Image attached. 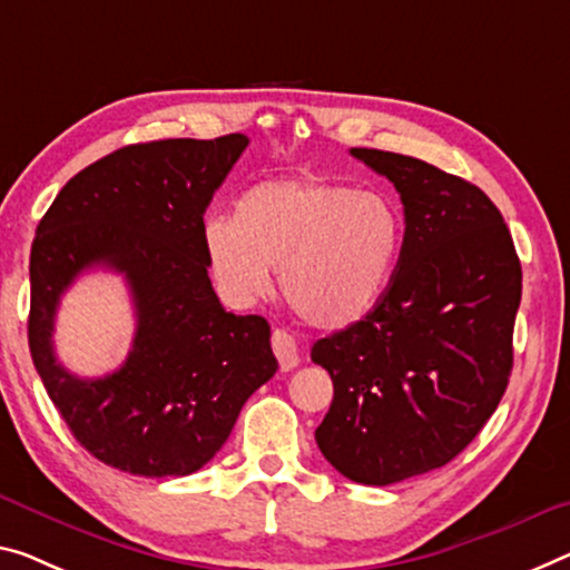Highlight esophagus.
I'll use <instances>...</instances> for the list:
<instances>
[{"mask_svg": "<svg viewBox=\"0 0 570 570\" xmlns=\"http://www.w3.org/2000/svg\"><path fill=\"white\" fill-rule=\"evenodd\" d=\"M273 348H275V356L279 362V370H283V372H291V370H295L297 364H301V354H297L295 338L287 334L285 328L273 331Z\"/></svg>", "mask_w": 570, "mask_h": 570, "instance_id": "1", "label": "esophagus"}]
</instances>
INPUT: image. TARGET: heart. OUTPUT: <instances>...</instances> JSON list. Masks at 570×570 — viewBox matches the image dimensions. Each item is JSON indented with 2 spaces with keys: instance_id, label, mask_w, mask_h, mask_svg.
Returning <instances> with one entry per match:
<instances>
[{
  "instance_id": "obj_1",
  "label": "heart",
  "mask_w": 570,
  "mask_h": 570,
  "mask_svg": "<svg viewBox=\"0 0 570 570\" xmlns=\"http://www.w3.org/2000/svg\"><path fill=\"white\" fill-rule=\"evenodd\" d=\"M405 224L382 190H354L328 175L262 180L234 200L232 218H208L200 247L232 305H252L273 287L318 328L362 321L397 269Z\"/></svg>"
}]
</instances>
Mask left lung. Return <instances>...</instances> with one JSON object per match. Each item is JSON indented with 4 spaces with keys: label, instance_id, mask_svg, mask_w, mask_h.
I'll return each mask as SVG.
<instances>
[{
    "label": "left lung",
    "instance_id": "8db88e82",
    "mask_svg": "<svg viewBox=\"0 0 570 570\" xmlns=\"http://www.w3.org/2000/svg\"><path fill=\"white\" fill-rule=\"evenodd\" d=\"M397 188L405 239L382 301L313 344L334 380L315 443L338 474L370 487L456 459L502 400L522 267L484 190L417 157L352 147Z\"/></svg>",
    "mask_w": 570,
    "mask_h": 570
}]
</instances>
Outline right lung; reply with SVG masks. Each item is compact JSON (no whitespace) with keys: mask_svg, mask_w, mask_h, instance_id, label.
<instances>
[{"mask_svg":"<svg viewBox=\"0 0 570 570\" xmlns=\"http://www.w3.org/2000/svg\"><path fill=\"white\" fill-rule=\"evenodd\" d=\"M249 139H157L83 168L30 252V354L86 451L137 476H188L216 456L244 402L277 372L269 323L224 311L200 247L204 214ZM91 266L126 275L138 331L117 373L81 381L55 358V311Z\"/></svg>","mask_w":570,"mask_h":570,"instance_id":"add662e5","label":"right lung"}]
</instances>
